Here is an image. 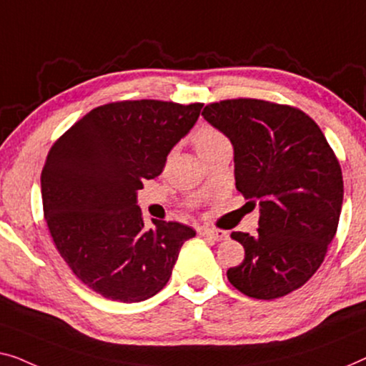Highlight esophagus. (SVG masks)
Returning a JSON list of instances; mask_svg holds the SVG:
<instances>
[{
	"instance_id": "34e87169",
	"label": "esophagus",
	"mask_w": 366,
	"mask_h": 366,
	"mask_svg": "<svg viewBox=\"0 0 366 366\" xmlns=\"http://www.w3.org/2000/svg\"><path fill=\"white\" fill-rule=\"evenodd\" d=\"M200 235L212 242H222L227 239V232H224V230H217V229H202L200 230Z\"/></svg>"
}]
</instances>
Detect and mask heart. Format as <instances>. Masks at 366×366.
<instances>
[{
	"label": "heart",
	"instance_id": "1",
	"mask_svg": "<svg viewBox=\"0 0 366 366\" xmlns=\"http://www.w3.org/2000/svg\"><path fill=\"white\" fill-rule=\"evenodd\" d=\"M224 141H227L224 134L212 126L199 127L197 132L194 134V146L197 149V152L204 151V149L212 147L215 144H220Z\"/></svg>",
	"mask_w": 366,
	"mask_h": 366
}]
</instances>
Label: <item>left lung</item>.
Masks as SVG:
<instances>
[{"instance_id": "obj_1", "label": "left lung", "mask_w": 366, "mask_h": 366, "mask_svg": "<svg viewBox=\"0 0 366 366\" xmlns=\"http://www.w3.org/2000/svg\"><path fill=\"white\" fill-rule=\"evenodd\" d=\"M202 116L230 139L235 187L260 207L257 234L230 235L245 259L227 279L247 297H284L310 280L337 234L343 177L335 152L292 106L240 97L212 102Z\"/></svg>"}]
</instances>
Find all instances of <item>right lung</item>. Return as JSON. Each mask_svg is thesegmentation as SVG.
<instances>
[{
    "instance_id": "add662e5",
    "label": "right lung",
    "mask_w": 366,
    "mask_h": 366,
    "mask_svg": "<svg viewBox=\"0 0 366 366\" xmlns=\"http://www.w3.org/2000/svg\"><path fill=\"white\" fill-rule=\"evenodd\" d=\"M202 106L111 102L87 112L51 147L41 172L46 224L73 274L104 298L132 303L156 295L195 235L179 222L152 219V229L144 227L137 190L162 172Z\"/></svg>"
}]
</instances>
